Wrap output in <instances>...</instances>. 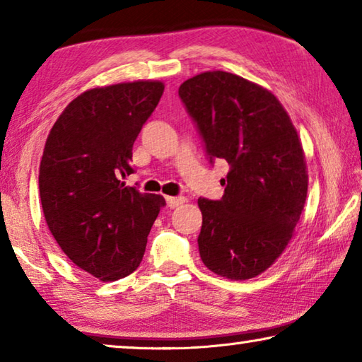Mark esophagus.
Listing matches in <instances>:
<instances>
[{"label":"esophagus","mask_w":362,"mask_h":362,"mask_svg":"<svg viewBox=\"0 0 362 362\" xmlns=\"http://www.w3.org/2000/svg\"><path fill=\"white\" fill-rule=\"evenodd\" d=\"M185 201L187 199L183 198V196H166V203H168V206L170 207V209H174V207L183 204V203H185Z\"/></svg>","instance_id":"obj_1"}]
</instances>
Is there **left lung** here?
<instances>
[{
  "label": "left lung",
  "instance_id": "1",
  "mask_svg": "<svg viewBox=\"0 0 362 362\" xmlns=\"http://www.w3.org/2000/svg\"><path fill=\"white\" fill-rule=\"evenodd\" d=\"M179 95L211 163L230 164L222 199H198L201 260L233 281L259 276L284 252L305 207L308 170L298 134L276 97L233 73H199Z\"/></svg>",
  "mask_w": 362,
  "mask_h": 362
}]
</instances>
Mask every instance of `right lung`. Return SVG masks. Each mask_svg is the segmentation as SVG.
Segmentation results:
<instances>
[{"label": "right lung", "instance_id": "1", "mask_svg": "<svg viewBox=\"0 0 362 362\" xmlns=\"http://www.w3.org/2000/svg\"><path fill=\"white\" fill-rule=\"evenodd\" d=\"M164 93L161 81L94 88L54 122L40 164L46 223L65 255L100 281L136 272L161 194L126 187L132 145Z\"/></svg>", "mask_w": 362, "mask_h": 362}]
</instances>
